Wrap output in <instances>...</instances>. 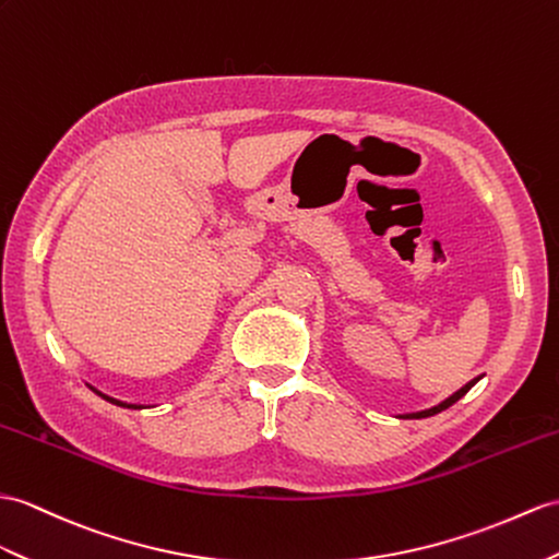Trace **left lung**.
<instances>
[{
    "instance_id": "1",
    "label": "left lung",
    "mask_w": 559,
    "mask_h": 559,
    "mask_svg": "<svg viewBox=\"0 0 559 559\" xmlns=\"http://www.w3.org/2000/svg\"><path fill=\"white\" fill-rule=\"evenodd\" d=\"M479 379L481 377H474L472 379V382H467L465 386H462V389H457L455 393H453V396H448L445 401H441L439 405H433V407H427V411H419V413H407V415H401V417H405V419H421V417H431V415H437V413H441V411H445V407H451L453 403H457L462 396H465V393L476 384V382H479Z\"/></svg>"
}]
</instances>
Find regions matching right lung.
<instances>
[{"instance_id": "1", "label": "right lung", "mask_w": 559, "mask_h": 559, "mask_svg": "<svg viewBox=\"0 0 559 559\" xmlns=\"http://www.w3.org/2000/svg\"><path fill=\"white\" fill-rule=\"evenodd\" d=\"M90 386V384H87ZM94 393H97V396H102L104 401H108V403H114V405H118V407H130V411H142L144 405H138V403H122V401H118V399H111V396H106V393H102V391H97L94 386H90Z\"/></svg>"}]
</instances>
